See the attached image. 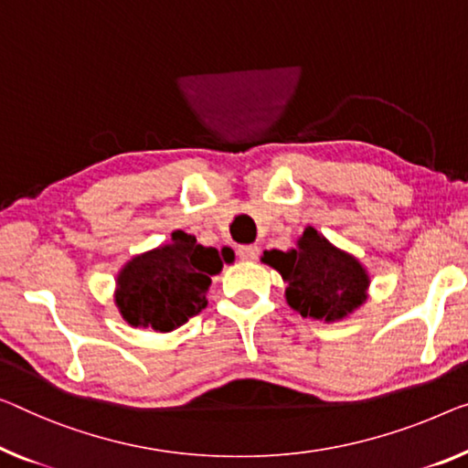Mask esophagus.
<instances>
[{"mask_svg":"<svg viewBox=\"0 0 468 468\" xmlns=\"http://www.w3.org/2000/svg\"><path fill=\"white\" fill-rule=\"evenodd\" d=\"M258 252H261V250H258V246H254V243H248V246L237 248V254H239L241 261H254Z\"/></svg>","mask_w":468,"mask_h":468,"instance_id":"esophagus-1","label":"esophagus"}]
</instances>
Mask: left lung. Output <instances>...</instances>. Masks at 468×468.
Instances as JSON below:
<instances>
[{
	"instance_id": "1",
	"label": "left lung",
	"mask_w": 468,
	"mask_h": 468,
	"mask_svg": "<svg viewBox=\"0 0 468 468\" xmlns=\"http://www.w3.org/2000/svg\"><path fill=\"white\" fill-rule=\"evenodd\" d=\"M262 262L282 273L288 283L285 301L303 317L338 322L367 298L369 275L364 264L313 227L304 229L294 250H269Z\"/></svg>"
}]
</instances>
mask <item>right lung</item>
Returning <instances> with one entry per match:
<instances>
[{"mask_svg":"<svg viewBox=\"0 0 468 468\" xmlns=\"http://www.w3.org/2000/svg\"><path fill=\"white\" fill-rule=\"evenodd\" d=\"M231 262L216 248H204L193 235L174 231L172 241L125 262L117 275L115 304L134 327L172 332L207 304L212 275Z\"/></svg>","mask_w":468,"mask_h":468,"instance_id":"1","label":"right lung"}]
</instances>
